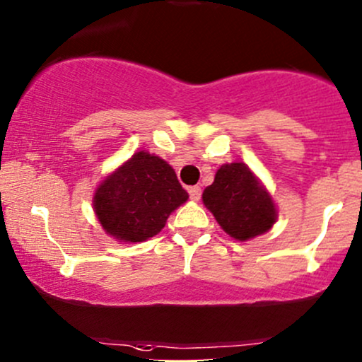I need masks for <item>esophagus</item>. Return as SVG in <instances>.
Listing matches in <instances>:
<instances>
[{
	"mask_svg": "<svg viewBox=\"0 0 362 362\" xmlns=\"http://www.w3.org/2000/svg\"><path fill=\"white\" fill-rule=\"evenodd\" d=\"M189 196L192 201L201 199V187L199 185H194V187H189Z\"/></svg>",
	"mask_w": 362,
	"mask_h": 362,
	"instance_id": "obj_1",
	"label": "esophagus"
}]
</instances>
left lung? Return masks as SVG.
<instances>
[{
    "label": "left lung",
    "mask_w": 362,
    "mask_h": 362,
    "mask_svg": "<svg viewBox=\"0 0 362 362\" xmlns=\"http://www.w3.org/2000/svg\"><path fill=\"white\" fill-rule=\"evenodd\" d=\"M202 202L221 228L237 240L268 232L276 221L272 196L244 163H226L202 192Z\"/></svg>",
    "instance_id": "8db88e82"
}]
</instances>
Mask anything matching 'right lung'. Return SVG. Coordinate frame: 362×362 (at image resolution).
Instances as JSON below:
<instances>
[{"label": "right lung", "mask_w": 362, "mask_h": 362, "mask_svg": "<svg viewBox=\"0 0 362 362\" xmlns=\"http://www.w3.org/2000/svg\"><path fill=\"white\" fill-rule=\"evenodd\" d=\"M187 199L172 166L139 151L99 184L93 204L110 237L134 244L158 235L172 211Z\"/></svg>", "instance_id": "right-lung-1"}]
</instances>
